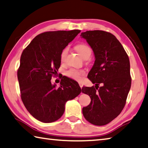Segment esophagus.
Masks as SVG:
<instances>
[{
  "label": "esophagus",
  "mask_w": 148,
  "mask_h": 148,
  "mask_svg": "<svg viewBox=\"0 0 148 148\" xmlns=\"http://www.w3.org/2000/svg\"><path fill=\"white\" fill-rule=\"evenodd\" d=\"M79 86H80V88H82L83 87V84L81 83V82H79Z\"/></svg>",
  "instance_id": "obj_1"
}]
</instances>
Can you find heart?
Masks as SVG:
<instances>
[{
    "mask_svg": "<svg viewBox=\"0 0 148 148\" xmlns=\"http://www.w3.org/2000/svg\"><path fill=\"white\" fill-rule=\"evenodd\" d=\"M75 49H76L77 51L79 52V53L81 55V57L84 59H88L91 55L92 50L90 47L86 44L80 43L77 44V45L75 46ZM68 51L69 48L68 47L64 48L62 49V51H61L60 55V59L61 62H65L67 55L68 54ZM65 74L67 77L70 78L71 79H73L75 80H80L81 79L82 75L84 74V71L83 70H79V69L75 68H71L68 69V71H66Z\"/></svg>",
    "mask_w": 148,
    "mask_h": 148,
    "instance_id": "b5f03b06",
    "label": "heart"
}]
</instances>
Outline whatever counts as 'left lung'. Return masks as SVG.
I'll list each match as a JSON object with an SVG mask.
<instances>
[{
    "mask_svg": "<svg viewBox=\"0 0 148 148\" xmlns=\"http://www.w3.org/2000/svg\"><path fill=\"white\" fill-rule=\"evenodd\" d=\"M80 36L91 46L95 58L88 75L95 86L82 88V93L91 98L90 104L82 108V113L91 124L104 126L115 119L126 104L132 84L129 57L110 33L87 31Z\"/></svg>",
    "mask_w": 148,
    "mask_h": 148,
    "instance_id": "1",
    "label": "left lung"
}]
</instances>
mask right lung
Segmentation results:
<instances>
[{"label": "right lung", "instance_id": "add662e5", "mask_svg": "<svg viewBox=\"0 0 148 148\" xmlns=\"http://www.w3.org/2000/svg\"><path fill=\"white\" fill-rule=\"evenodd\" d=\"M80 32L74 29L42 33L22 51L17 71L21 99L28 112L42 122L59 119L66 102L81 92L77 82H70L68 77L61 80L58 88L51 82L60 68L61 51Z\"/></svg>", "mask_w": 148, "mask_h": 148}]
</instances>
